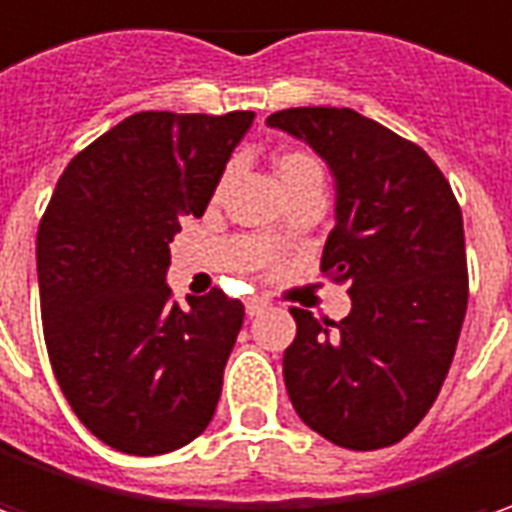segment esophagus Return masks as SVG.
Wrapping results in <instances>:
<instances>
[{"label": "esophagus", "mask_w": 512, "mask_h": 512, "mask_svg": "<svg viewBox=\"0 0 512 512\" xmlns=\"http://www.w3.org/2000/svg\"><path fill=\"white\" fill-rule=\"evenodd\" d=\"M266 309V300H260V298H252L249 303H246V315L249 318H255V315H260Z\"/></svg>", "instance_id": "1"}]
</instances>
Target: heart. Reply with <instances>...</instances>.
<instances>
[{
  "label": "heart",
  "mask_w": 512,
  "mask_h": 512,
  "mask_svg": "<svg viewBox=\"0 0 512 512\" xmlns=\"http://www.w3.org/2000/svg\"><path fill=\"white\" fill-rule=\"evenodd\" d=\"M275 174H278V183L283 194L295 186H303V183H323V166L321 160L309 151H283L278 160H275ZM223 186V180L217 183V189ZM280 240V229L272 226L266 232L260 234V246L263 249H275Z\"/></svg>",
  "instance_id": "1"
}]
</instances>
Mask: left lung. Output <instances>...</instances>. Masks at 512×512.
<instances>
[{
	"instance_id": "8db88e82",
	"label": "left lung",
	"mask_w": 512,
	"mask_h": 512,
	"mask_svg": "<svg viewBox=\"0 0 512 512\" xmlns=\"http://www.w3.org/2000/svg\"><path fill=\"white\" fill-rule=\"evenodd\" d=\"M266 123L306 140L335 174L321 272L352 298L338 323L289 309L298 323L283 352L289 401L338 447H392L433 407L467 312L456 194L421 145L352 108H286Z\"/></svg>"
}]
</instances>
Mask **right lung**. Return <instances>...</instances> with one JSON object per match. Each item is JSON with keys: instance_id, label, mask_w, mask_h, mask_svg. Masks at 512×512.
Returning <instances> with one entry per match:
<instances>
[{"instance_id": "right-lung-1", "label": "right lung", "mask_w": 512, "mask_h": 512, "mask_svg": "<svg viewBox=\"0 0 512 512\" xmlns=\"http://www.w3.org/2000/svg\"><path fill=\"white\" fill-rule=\"evenodd\" d=\"M252 111H140L62 171L36 232L45 346L77 418L128 456L186 447L212 421L243 303L171 300L168 243L206 212Z\"/></svg>"}]
</instances>
